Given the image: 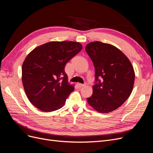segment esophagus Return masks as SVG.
Here are the masks:
<instances>
[{"label":"esophagus","instance_id":"34e87169","mask_svg":"<svg viewBox=\"0 0 153 153\" xmlns=\"http://www.w3.org/2000/svg\"><path fill=\"white\" fill-rule=\"evenodd\" d=\"M77 85H78V87H79V88H82V87H84L85 85L82 84H81V83H78Z\"/></svg>","mask_w":153,"mask_h":153}]
</instances>
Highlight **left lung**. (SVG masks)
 I'll use <instances>...</instances> for the list:
<instances>
[{
    "label": "left lung",
    "instance_id": "1",
    "mask_svg": "<svg viewBox=\"0 0 153 153\" xmlns=\"http://www.w3.org/2000/svg\"><path fill=\"white\" fill-rule=\"evenodd\" d=\"M95 69V84L88 102L95 110L108 113L116 110L131 95L135 79L133 67L115 46L99 41L85 46Z\"/></svg>",
    "mask_w": 153,
    "mask_h": 153
}]
</instances>
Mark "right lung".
Listing matches in <instances>:
<instances>
[{
  "instance_id": "1",
  "label": "right lung",
  "mask_w": 153,
  "mask_h": 153,
  "mask_svg": "<svg viewBox=\"0 0 153 153\" xmlns=\"http://www.w3.org/2000/svg\"><path fill=\"white\" fill-rule=\"evenodd\" d=\"M82 45L72 41H53L35 48L22 67V81L30 102L44 112L61 108L74 90L69 84L65 64L81 51Z\"/></svg>"
}]
</instances>
